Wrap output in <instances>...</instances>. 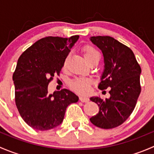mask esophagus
Segmentation results:
<instances>
[{
    "instance_id": "1",
    "label": "esophagus",
    "mask_w": 154,
    "mask_h": 154,
    "mask_svg": "<svg viewBox=\"0 0 154 154\" xmlns=\"http://www.w3.org/2000/svg\"><path fill=\"white\" fill-rule=\"evenodd\" d=\"M80 100H81L82 102H85V103H86V102L89 101V99H88L87 97H85V96H80Z\"/></svg>"
}]
</instances>
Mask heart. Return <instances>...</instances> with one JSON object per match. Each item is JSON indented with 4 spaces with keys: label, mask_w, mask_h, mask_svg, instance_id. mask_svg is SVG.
Instances as JSON below:
<instances>
[{
    "label": "heart",
    "mask_w": 154,
    "mask_h": 154,
    "mask_svg": "<svg viewBox=\"0 0 154 154\" xmlns=\"http://www.w3.org/2000/svg\"><path fill=\"white\" fill-rule=\"evenodd\" d=\"M83 54L85 59L88 63H91L92 62L100 59V54L97 49H95L93 46L86 45L82 48ZM67 59L64 63V66H66ZM92 82L90 79L84 78V77H79V78L74 79L71 82V87L76 91L81 94H88L91 90Z\"/></svg>",
    "instance_id": "obj_1"
}]
</instances>
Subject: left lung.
Wrapping results in <instances>:
<instances>
[{
  "label": "left lung",
  "mask_w": 154,
  "mask_h": 154,
  "mask_svg": "<svg viewBox=\"0 0 154 154\" xmlns=\"http://www.w3.org/2000/svg\"><path fill=\"white\" fill-rule=\"evenodd\" d=\"M91 41L101 50L104 58L105 68L98 88H110V97L90 98L100 109L90 121L100 128H115L130 117L136 106L142 90V69L133 51L112 37L92 36Z\"/></svg>",
  "instance_id": "left-lung-1"
}]
</instances>
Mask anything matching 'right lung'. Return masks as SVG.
Masks as SVG:
<instances>
[{
    "label": "right lung",
    "instance_id": "add662e5",
    "mask_svg": "<svg viewBox=\"0 0 154 154\" xmlns=\"http://www.w3.org/2000/svg\"><path fill=\"white\" fill-rule=\"evenodd\" d=\"M79 35L70 38L48 36L38 40L22 53L12 75L15 101L20 116L29 127L48 130L64 119L67 106L78 101L69 89L48 92V84L60 76L65 60Z\"/></svg>",
    "mask_w": 154,
    "mask_h": 154
}]
</instances>
